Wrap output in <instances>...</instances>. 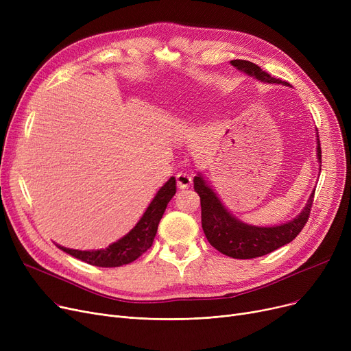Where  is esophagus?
Here are the masks:
<instances>
[{
    "mask_svg": "<svg viewBox=\"0 0 351 351\" xmlns=\"http://www.w3.org/2000/svg\"><path fill=\"white\" fill-rule=\"evenodd\" d=\"M176 182H178V186L180 189H188L192 183V178L186 172H179L176 175Z\"/></svg>",
    "mask_w": 351,
    "mask_h": 351,
    "instance_id": "esophagus-1",
    "label": "esophagus"
}]
</instances>
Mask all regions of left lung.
<instances>
[{
  "instance_id": "8db88e82",
  "label": "left lung",
  "mask_w": 351,
  "mask_h": 351,
  "mask_svg": "<svg viewBox=\"0 0 351 351\" xmlns=\"http://www.w3.org/2000/svg\"><path fill=\"white\" fill-rule=\"evenodd\" d=\"M232 65L261 81L270 84H282L287 86L290 85L286 81L271 77L270 73L250 61L233 60ZM317 158L322 171V146L319 132ZM193 183L195 191L200 196L202 228H204L208 242L216 250L229 257H233V259H253V257H261L290 243L307 223L313 205V197H315V192H313L303 212L298 217L290 220V222L273 228H257L239 222L234 216H232L225 209L216 193L206 185L204 178L197 175L193 179Z\"/></svg>"
}]
</instances>
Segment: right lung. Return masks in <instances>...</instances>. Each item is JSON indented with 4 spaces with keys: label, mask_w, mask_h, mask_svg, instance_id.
Returning <instances> with one entry per match:
<instances>
[{
    "label": "right lung",
    "mask_w": 351,
    "mask_h": 351,
    "mask_svg": "<svg viewBox=\"0 0 351 351\" xmlns=\"http://www.w3.org/2000/svg\"><path fill=\"white\" fill-rule=\"evenodd\" d=\"M176 193V179L171 178L158 191L156 196L147 206L146 212L141 217L136 226L123 236L121 241L109 245L101 250H73L58 246L65 253L77 257V259L99 267H119L128 263H132L139 256H142L154 243V239L158 232V225L163 216V212L168 206L169 200Z\"/></svg>",
    "instance_id": "obj_1"
}]
</instances>
